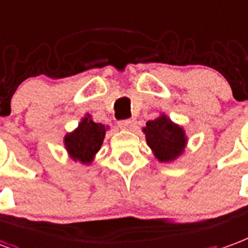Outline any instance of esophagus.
<instances>
[{"label":"esophagus","mask_w":248,"mask_h":248,"mask_svg":"<svg viewBox=\"0 0 248 248\" xmlns=\"http://www.w3.org/2000/svg\"><path fill=\"white\" fill-rule=\"evenodd\" d=\"M119 127L124 130H133L135 127V119H124V121H119Z\"/></svg>","instance_id":"esophagus-1"}]
</instances>
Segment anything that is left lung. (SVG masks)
I'll list each match as a JSON object with an SVG mask.
<instances>
[{
	"instance_id": "left-lung-1",
	"label": "left lung",
	"mask_w": 248,
	"mask_h": 248,
	"mask_svg": "<svg viewBox=\"0 0 248 248\" xmlns=\"http://www.w3.org/2000/svg\"><path fill=\"white\" fill-rule=\"evenodd\" d=\"M146 140L154 155L161 163H168L177 159L184 152L186 146V135L183 127L173 124L166 114L148 121L146 127Z\"/></svg>"
}]
</instances>
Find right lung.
Segmentation results:
<instances>
[{
  "label": "right lung",
  "mask_w": 248,
  "mask_h": 248,
  "mask_svg": "<svg viewBox=\"0 0 248 248\" xmlns=\"http://www.w3.org/2000/svg\"><path fill=\"white\" fill-rule=\"evenodd\" d=\"M108 127L102 124L93 122L91 115H85L78 124V129L64 137V146L68 155L75 161L89 164L97 152L100 151Z\"/></svg>",
  "instance_id": "add662e5"
}]
</instances>
